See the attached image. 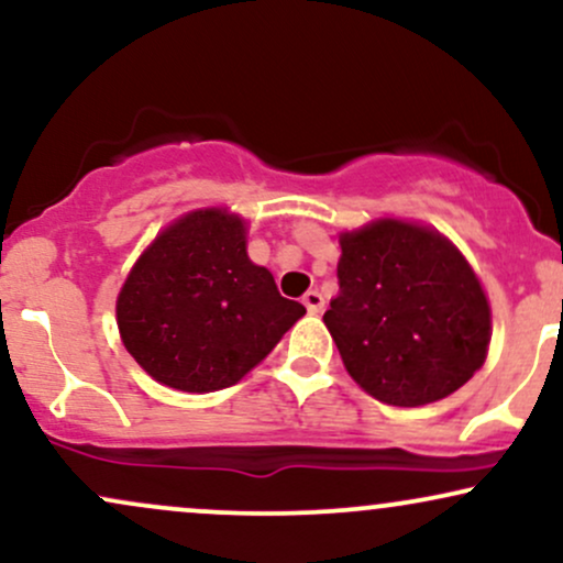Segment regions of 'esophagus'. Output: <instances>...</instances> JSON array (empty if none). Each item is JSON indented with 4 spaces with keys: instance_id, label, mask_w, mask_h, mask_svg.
Returning <instances> with one entry per match:
<instances>
[{
    "instance_id": "1",
    "label": "esophagus",
    "mask_w": 563,
    "mask_h": 563,
    "mask_svg": "<svg viewBox=\"0 0 563 563\" xmlns=\"http://www.w3.org/2000/svg\"><path fill=\"white\" fill-rule=\"evenodd\" d=\"M301 301H303V307H307L309 314H318V312H322V307H325V299H322L320 290H307Z\"/></svg>"
}]
</instances>
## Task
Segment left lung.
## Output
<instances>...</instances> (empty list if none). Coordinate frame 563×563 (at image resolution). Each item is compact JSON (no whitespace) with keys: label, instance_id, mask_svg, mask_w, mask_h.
Returning <instances> with one entry per match:
<instances>
[{"label":"left lung","instance_id":"1","mask_svg":"<svg viewBox=\"0 0 563 563\" xmlns=\"http://www.w3.org/2000/svg\"><path fill=\"white\" fill-rule=\"evenodd\" d=\"M339 296L322 322L349 376L378 402L421 407L484 365L493 309L448 235L380 217L339 235Z\"/></svg>","mask_w":563,"mask_h":563}]
</instances>
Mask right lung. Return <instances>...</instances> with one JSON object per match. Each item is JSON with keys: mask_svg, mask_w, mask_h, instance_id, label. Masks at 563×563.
<instances>
[{"mask_svg": "<svg viewBox=\"0 0 563 563\" xmlns=\"http://www.w3.org/2000/svg\"><path fill=\"white\" fill-rule=\"evenodd\" d=\"M303 312L249 260V222L228 206L166 224L115 296L126 352L153 380L190 394L238 384Z\"/></svg>", "mask_w": 563, "mask_h": 563, "instance_id": "add662e5", "label": "right lung"}]
</instances>
